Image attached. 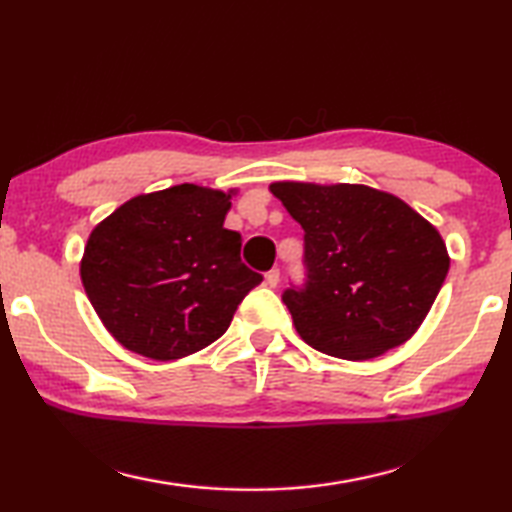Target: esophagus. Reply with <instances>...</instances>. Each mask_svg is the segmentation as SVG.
<instances>
[{"label": "esophagus", "instance_id": "esophagus-1", "mask_svg": "<svg viewBox=\"0 0 512 512\" xmlns=\"http://www.w3.org/2000/svg\"><path fill=\"white\" fill-rule=\"evenodd\" d=\"M279 281H281V272L279 270H270L265 274V283L270 285V288H276V285H279Z\"/></svg>", "mask_w": 512, "mask_h": 512}]
</instances>
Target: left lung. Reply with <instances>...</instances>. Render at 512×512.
<instances>
[{"instance_id": "obj_1", "label": "left lung", "mask_w": 512, "mask_h": 512, "mask_svg": "<svg viewBox=\"0 0 512 512\" xmlns=\"http://www.w3.org/2000/svg\"><path fill=\"white\" fill-rule=\"evenodd\" d=\"M270 191L306 231V288L283 294L303 342L353 362L405 344L450 270L434 224L364 184L274 182Z\"/></svg>"}]
</instances>
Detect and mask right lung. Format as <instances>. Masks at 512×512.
Masks as SVG:
<instances>
[{"label":"right lung","mask_w":512,"mask_h":512,"mask_svg":"<svg viewBox=\"0 0 512 512\" xmlns=\"http://www.w3.org/2000/svg\"><path fill=\"white\" fill-rule=\"evenodd\" d=\"M231 191L179 184L121 204L92 229L80 281L116 342L157 362L202 351L263 281L224 229Z\"/></svg>","instance_id":"right-lung-1"}]
</instances>
